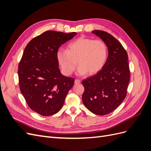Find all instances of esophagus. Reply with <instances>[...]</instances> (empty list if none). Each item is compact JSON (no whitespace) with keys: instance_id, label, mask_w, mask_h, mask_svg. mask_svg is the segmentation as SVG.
<instances>
[{"instance_id":"34e87169","label":"esophagus","mask_w":151,"mask_h":151,"mask_svg":"<svg viewBox=\"0 0 151 151\" xmlns=\"http://www.w3.org/2000/svg\"><path fill=\"white\" fill-rule=\"evenodd\" d=\"M74 83H75V84H79V83H81V81L79 79H76Z\"/></svg>"}]
</instances>
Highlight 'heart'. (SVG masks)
Masks as SVG:
<instances>
[{"label":"heart","instance_id":"1","mask_svg":"<svg viewBox=\"0 0 151 151\" xmlns=\"http://www.w3.org/2000/svg\"><path fill=\"white\" fill-rule=\"evenodd\" d=\"M108 50L101 40L80 37L67 45V51L58 50L57 60L63 74L70 76L79 65L78 73L94 75L101 71L106 62Z\"/></svg>","mask_w":151,"mask_h":151}]
</instances>
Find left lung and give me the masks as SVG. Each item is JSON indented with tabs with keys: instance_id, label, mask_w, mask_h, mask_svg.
Listing matches in <instances>:
<instances>
[{
	"instance_id": "obj_1",
	"label": "left lung",
	"mask_w": 151,
	"mask_h": 151,
	"mask_svg": "<svg viewBox=\"0 0 151 151\" xmlns=\"http://www.w3.org/2000/svg\"><path fill=\"white\" fill-rule=\"evenodd\" d=\"M93 33L106 44L108 57L101 71L82 82V99L89 111L105 115L119 106L127 96L130 81L128 54L119 41L107 32L94 30Z\"/></svg>"
}]
</instances>
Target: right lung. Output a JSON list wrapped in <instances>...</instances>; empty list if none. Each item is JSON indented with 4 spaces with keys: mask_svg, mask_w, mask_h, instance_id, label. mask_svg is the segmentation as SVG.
<instances>
[{
    "mask_svg": "<svg viewBox=\"0 0 151 151\" xmlns=\"http://www.w3.org/2000/svg\"><path fill=\"white\" fill-rule=\"evenodd\" d=\"M77 33L45 31L26 45L19 63L20 91L32 110L42 116L62 108L75 79L61 74L57 53L61 45Z\"/></svg>",
    "mask_w": 151,
    "mask_h": 151,
    "instance_id": "add662e5",
    "label": "right lung"
}]
</instances>
